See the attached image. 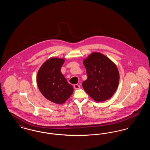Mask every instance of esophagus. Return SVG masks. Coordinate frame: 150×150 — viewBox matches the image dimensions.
<instances>
[{
  "label": "esophagus",
  "mask_w": 150,
  "mask_h": 150,
  "mask_svg": "<svg viewBox=\"0 0 150 150\" xmlns=\"http://www.w3.org/2000/svg\"><path fill=\"white\" fill-rule=\"evenodd\" d=\"M80 88V86H79V84H75V85H74V88H75V89H79Z\"/></svg>",
  "instance_id": "34e87169"
}]
</instances>
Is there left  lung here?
Instances as JSON below:
<instances>
[{
	"instance_id": "left-lung-1",
	"label": "left lung",
	"mask_w": 150,
	"mask_h": 150,
	"mask_svg": "<svg viewBox=\"0 0 150 150\" xmlns=\"http://www.w3.org/2000/svg\"><path fill=\"white\" fill-rule=\"evenodd\" d=\"M88 78L82 86L94 100L103 102L111 98L117 89L119 73L116 66L106 56L94 52L84 60Z\"/></svg>"
}]
</instances>
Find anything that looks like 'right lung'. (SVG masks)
Returning <instances> with one entry per match:
<instances>
[{
	"label": "right lung",
	"instance_id": "1",
	"mask_svg": "<svg viewBox=\"0 0 150 150\" xmlns=\"http://www.w3.org/2000/svg\"><path fill=\"white\" fill-rule=\"evenodd\" d=\"M64 59L51 58L41 66L37 75L39 89L52 102L62 104L73 93V87L61 72Z\"/></svg>",
	"mask_w": 150,
	"mask_h": 150
}]
</instances>
